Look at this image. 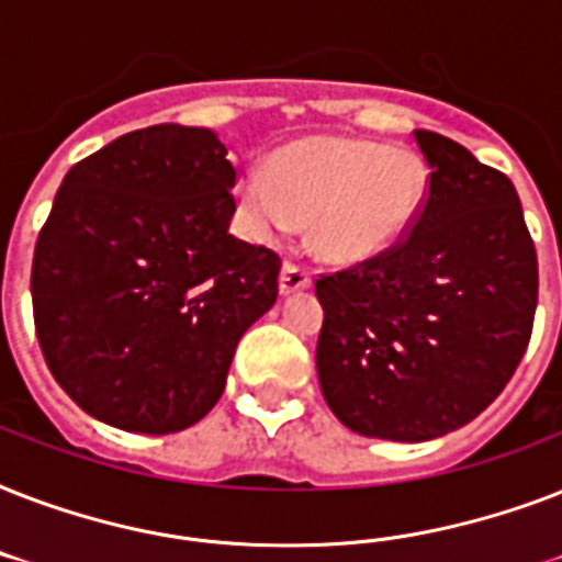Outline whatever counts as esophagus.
I'll return each mask as SVG.
<instances>
[{"label": "esophagus", "instance_id": "1", "mask_svg": "<svg viewBox=\"0 0 562 562\" xmlns=\"http://www.w3.org/2000/svg\"><path fill=\"white\" fill-rule=\"evenodd\" d=\"M308 285H312V277H308L306 268H300V265H282V273H280L282 297L297 294V291H306Z\"/></svg>", "mask_w": 562, "mask_h": 562}]
</instances>
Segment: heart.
Listing matches in <instances>:
<instances>
[{"label":"heart","mask_w":562,"mask_h":562,"mask_svg":"<svg viewBox=\"0 0 562 562\" xmlns=\"http://www.w3.org/2000/svg\"><path fill=\"white\" fill-rule=\"evenodd\" d=\"M426 198L417 154L352 136H303L236 178L241 236L271 245L308 221V247L329 265H361L408 236Z\"/></svg>","instance_id":"obj_1"}]
</instances>
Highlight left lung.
<instances>
[{
	"mask_svg": "<svg viewBox=\"0 0 562 562\" xmlns=\"http://www.w3.org/2000/svg\"><path fill=\"white\" fill-rule=\"evenodd\" d=\"M428 198L400 247L321 277L317 379L356 435L419 443L505 391L537 312V250L514 183L463 145L414 131Z\"/></svg>",
	"mask_w": 562,
	"mask_h": 562,
	"instance_id": "obj_1",
	"label": "left lung"
}]
</instances>
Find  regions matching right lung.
Returning <instances> with one entry per match:
<instances>
[{
    "label": "right lung",
    "instance_id": "add662e5",
    "mask_svg": "<svg viewBox=\"0 0 562 562\" xmlns=\"http://www.w3.org/2000/svg\"><path fill=\"white\" fill-rule=\"evenodd\" d=\"M233 187L210 127L151 125L66 171L31 300L48 370L90 417L171 435L221 400L280 277L273 250L229 236Z\"/></svg>",
    "mask_w": 562,
    "mask_h": 562
}]
</instances>
